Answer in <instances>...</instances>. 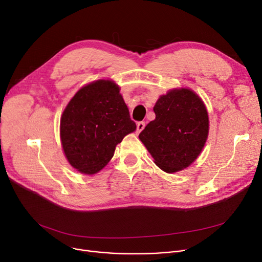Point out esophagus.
<instances>
[{
  "instance_id": "34e87169",
  "label": "esophagus",
  "mask_w": 262,
  "mask_h": 262,
  "mask_svg": "<svg viewBox=\"0 0 262 262\" xmlns=\"http://www.w3.org/2000/svg\"><path fill=\"white\" fill-rule=\"evenodd\" d=\"M144 126H145V123L144 122H138L137 123V133H140L143 128H144Z\"/></svg>"
}]
</instances>
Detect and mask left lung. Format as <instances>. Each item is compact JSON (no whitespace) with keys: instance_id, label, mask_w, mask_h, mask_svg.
Masks as SVG:
<instances>
[{"instance_id":"obj_1","label":"left lung","mask_w":262,"mask_h":262,"mask_svg":"<svg viewBox=\"0 0 262 262\" xmlns=\"http://www.w3.org/2000/svg\"><path fill=\"white\" fill-rule=\"evenodd\" d=\"M155 120L139 139L165 172L188 167L199 156L208 138L209 118L202 100L188 89L172 90L154 106Z\"/></svg>"}]
</instances>
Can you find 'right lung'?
<instances>
[{
  "label": "right lung",
  "instance_id": "right-lung-1",
  "mask_svg": "<svg viewBox=\"0 0 262 262\" xmlns=\"http://www.w3.org/2000/svg\"><path fill=\"white\" fill-rule=\"evenodd\" d=\"M136 129L119 86L98 80L80 89L61 118V141L67 161L93 174L115 154L116 145Z\"/></svg>",
  "mask_w": 262,
  "mask_h": 262
}]
</instances>
